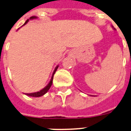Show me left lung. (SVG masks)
Masks as SVG:
<instances>
[{
	"label": "left lung",
	"instance_id": "8db88e82",
	"mask_svg": "<svg viewBox=\"0 0 131 131\" xmlns=\"http://www.w3.org/2000/svg\"><path fill=\"white\" fill-rule=\"evenodd\" d=\"M113 28H114V27H113Z\"/></svg>",
	"mask_w": 131,
	"mask_h": 131
}]
</instances>
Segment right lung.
<instances>
[{
	"label": "right lung",
	"mask_w": 131,
	"mask_h": 131,
	"mask_svg": "<svg viewBox=\"0 0 131 131\" xmlns=\"http://www.w3.org/2000/svg\"><path fill=\"white\" fill-rule=\"evenodd\" d=\"M37 17H36V16H33V17H31L30 18H29V19H27V21H25V23L23 24V25H25L26 23H27L29 21V20H31V19H37ZM58 68V65H57L56 67V68H55L54 71V72H53L52 73V77H51V79L50 81V82H49V83L46 86L45 88H43L42 90H40V91H37V92H35V93H25V95H28V96H31V97H40V96H42V95H43L45 93H46L48 92V91L49 90H50V88L51 85H52V81H53V77H54V75L55 74V73H56V70H57V69Z\"/></svg>",
	"instance_id": "1"
}]
</instances>
